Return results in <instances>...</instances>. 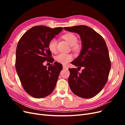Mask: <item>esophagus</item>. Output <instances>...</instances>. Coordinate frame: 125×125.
<instances>
[{
	"mask_svg": "<svg viewBox=\"0 0 125 125\" xmlns=\"http://www.w3.org/2000/svg\"><path fill=\"white\" fill-rule=\"evenodd\" d=\"M63 69H68V67H67V66H63Z\"/></svg>",
	"mask_w": 125,
	"mask_h": 125,
	"instance_id": "1",
	"label": "esophagus"
}]
</instances>
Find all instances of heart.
I'll use <instances>...</instances> for the list:
<instances>
[{
    "label": "heart",
    "mask_w": 125,
    "mask_h": 125,
    "mask_svg": "<svg viewBox=\"0 0 125 125\" xmlns=\"http://www.w3.org/2000/svg\"><path fill=\"white\" fill-rule=\"evenodd\" d=\"M63 38L65 39L74 51H77L79 49V45L77 44L78 39L77 36L73 33H68L63 35ZM48 48L50 51L52 53H55L57 51V40L52 39L50 41L48 44ZM73 59V56L69 54L60 53L55 57L56 62L62 63V65L66 64Z\"/></svg>",
    "instance_id": "b5f03b06"
}]
</instances>
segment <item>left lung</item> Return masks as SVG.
Instances as JSON below:
<instances>
[{"label": "left lung", "instance_id": "8db88e82", "mask_svg": "<svg viewBox=\"0 0 125 125\" xmlns=\"http://www.w3.org/2000/svg\"><path fill=\"white\" fill-rule=\"evenodd\" d=\"M66 31L80 35L82 49L71 63L80 69L70 68L68 83L75 95L84 99L91 98L100 92L108 80L111 69L108 50L104 39L93 29L86 25L65 27Z\"/></svg>", "mask_w": 125, "mask_h": 125}]
</instances>
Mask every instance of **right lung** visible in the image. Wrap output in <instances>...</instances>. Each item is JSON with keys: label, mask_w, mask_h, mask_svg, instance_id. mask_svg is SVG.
Returning <instances> with one entry per match:
<instances>
[{"label": "right lung", "mask_w": 125, "mask_h": 125, "mask_svg": "<svg viewBox=\"0 0 125 125\" xmlns=\"http://www.w3.org/2000/svg\"><path fill=\"white\" fill-rule=\"evenodd\" d=\"M62 29L60 27L51 29L44 25L33 26L22 35L18 43L17 73L23 89L33 97L47 96L55 88L62 69V65L55 62L47 68L43 62L47 60L54 62L48 44Z\"/></svg>", "instance_id": "obj_1"}]
</instances>
